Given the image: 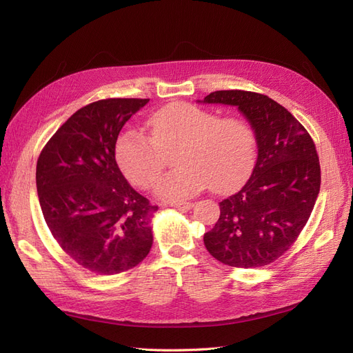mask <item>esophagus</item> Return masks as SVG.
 I'll list each match as a JSON object with an SVG mask.
<instances>
[{
  "mask_svg": "<svg viewBox=\"0 0 353 353\" xmlns=\"http://www.w3.org/2000/svg\"><path fill=\"white\" fill-rule=\"evenodd\" d=\"M172 208H176V209H191L194 206V203H191V201H178V203H172V205H170Z\"/></svg>",
  "mask_w": 353,
  "mask_h": 353,
  "instance_id": "obj_1",
  "label": "esophagus"
}]
</instances>
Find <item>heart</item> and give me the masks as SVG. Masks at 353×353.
<instances>
[{"instance_id":"obj_1","label":"heart","mask_w":353,"mask_h":353,"mask_svg":"<svg viewBox=\"0 0 353 353\" xmlns=\"http://www.w3.org/2000/svg\"><path fill=\"white\" fill-rule=\"evenodd\" d=\"M148 132L128 128L116 141V160L122 172L140 188H150L174 154L172 172L160 178L156 193L165 200H184L210 187L227 193L248 178L254 162L252 128L237 117L190 103H172L147 121Z\"/></svg>"}]
</instances>
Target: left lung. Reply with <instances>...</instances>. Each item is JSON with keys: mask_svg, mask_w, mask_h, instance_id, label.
Returning a JSON list of instances; mask_svg holds the SVG:
<instances>
[{"mask_svg": "<svg viewBox=\"0 0 353 353\" xmlns=\"http://www.w3.org/2000/svg\"><path fill=\"white\" fill-rule=\"evenodd\" d=\"M203 103L237 105L258 143L253 172L240 191L219 203V219L203 237L206 249L236 268L270 265L290 249L315 206L321 168L314 140L268 95L215 91Z\"/></svg>", "mask_w": 353, "mask_h": 353, "instance_id": "left-lung-1", "label": "left lung"}]
</instances>
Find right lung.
<instances>
[{"mask_svg":"<svg viewBox=\"0 0 353 353\" xmlns=\"http://www.w3.org/2000/svg\"><path fill=\"white\" fill-rule=\"evenodd\" d=\"M148 99H105L73 113L42 148L37 190L42 215L82 268L114 275L144 261L157 210L116 163L119 132Z\"/></svg>","mask_w":353,"mask_h":353,"instance_id":"right-lung-1","label":"right lung"}]
</instances>
